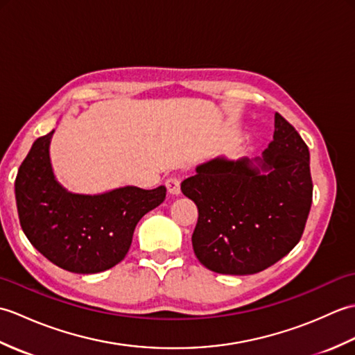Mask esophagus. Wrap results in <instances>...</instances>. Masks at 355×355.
I'll return each mask as SVG.
<instances>
[{
	"label": "esophagus",
	"mask_w": 355,
	"mask_h": 355,
	"mask_svg": "<svg viewBox=\"0 0 355 355\" xmlns=\"http://www.w3.org/2000/svg\"><path fill=\"white\" fill-rule=\"evenodd\" d=\"M166 187H168V192L171 195H173V197H177V195L180 193V184H182V180H180L178 177H169L168 180H166Z\"/></svg>",
	"instance_id": "obj_1"
}]
</instances>
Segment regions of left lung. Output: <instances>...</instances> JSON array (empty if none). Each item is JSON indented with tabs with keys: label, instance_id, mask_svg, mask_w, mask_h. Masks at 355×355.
Masks as SVG:
<instances>
[{
	"label": "left lung",
	"instance_id": "obj_1",
	"mask_svg": "<svg viewBox=\"0 0 355 355\" xmlns=\"http://www.w3.org/2000/svg\"><path fill=\"white\" fill-rule=\"evenodd\" d=\"M258 163L267 175L247 158H215L182 183L198 207L195 256L215 273H259L302 238L313 202L310 150L279 112L273 140Z\"/></svg>",
	"mask_w": 355,
	"mask_h": 355
}]
</instances>
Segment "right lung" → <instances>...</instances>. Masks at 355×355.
I'll use <instances>...</instances> for the list:
<instances>
[{
  "mask_svg": "<svg viewBox=\"0 0 355 355\" xmlns=\"http://www.w3.org/2000/svg\"><path fill=\"white\" fill-rule=\"evenodd\" d=\"M51 135L36 139L15 180L22 232L37 252L71 273L114 267L130 250L141 216L164 201L166 187L126 186L102 195L67 192L51 171Z\"/></svg>",
  "mask_w": 355,
  "mask_h": 355,
  "instance_id": "add662e5",
  "label": "right lung"
}]
</instances>
